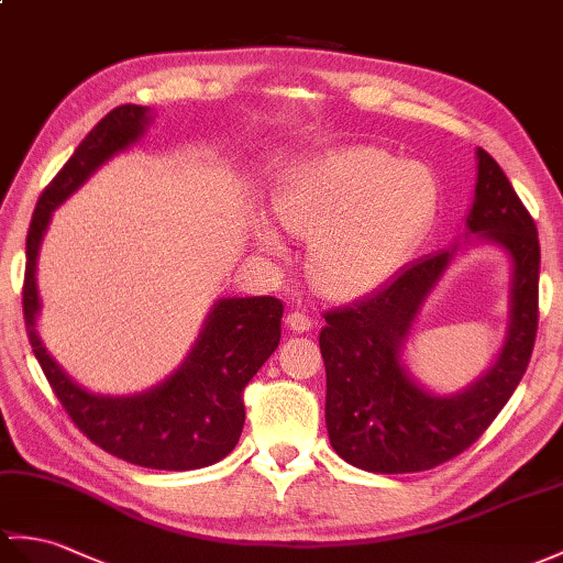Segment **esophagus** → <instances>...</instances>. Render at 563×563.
<instances>
[{
    "label": "esophagus",
    "mask_w": 563,
    "mask_h": 563,
    "mask_svg": "<svg viewBox=\"0 0 563 563\" xmlns=\"http://www.w3.org/2000/svg\"><path fill=\"white\" fill-rule=\"evenodd\" d=\"M285 323H287V329L295 331V333H307V331H311L313 319L309 317V313H305V311H299V309H297V311H290V313H287Z\"/></svg>",
    "instance_id": "1"
}]
</instances>
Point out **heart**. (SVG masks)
I'll list each match as a JSON object with an SVG mask.
<instances>
[{"label":"heart","instance_id":"b5f03b06","mask_svg":"<svg viewBox=\"0 0 563 563\" xmlns=\"http://www.w3.org/2000/svg\"><path fill=\"white\" fill-rule=\"evenodd\" d=\"M439 201L429 167L355 146L309 161L276 196L280 225L311 240L309 271L329 292H362L398 268L422 238ZM258 242L278 252V232L261 225Z\"/></svg>","mask_w":563,"mask_h":563}]
</instances>
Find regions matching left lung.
Instances as JSON below:
<instances>
[{
    "label": "left lung",
    "mask_w": 563,
    "mask_h": 563,
    "mask_svg": "<svg viewBox=\"0 0 563 563\" xmlns=\"http://www.w3.org/2000/svg\"><path fill=\"white\" fill-rule=\"evenodd\" d=\"M467 230L514 261L511 325L494 367L459 396L417 386L400 345L453 252L410 261L352 307L323 311L325 427L335 453L367 473H420L453 461L485 434L526 374L540 317V240L534 220L487 151L477 148L475 203Z\"/></svg>",
    "instance_id": "obj_1"
}]
</instances>
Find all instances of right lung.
I'll return each instance as SVG.
<instances>
[{
  "label": "right lung",
  "mask_w": 563,
  "mask_h": 563,
  "mask_svg": "<svg viewBox=\"0 0 563 563\" xmlns=\"http://www.w3.org/2000/svg\"><path fill=\"white\" fill-rule=\"evenodd\" d=\"M146 112L141 104H120L104 114L43 189L25 238L23 319L47 384L71 422L96 446L126 463L181 473L218 463L240 441L244 388L280 343V299H220L208 313L189 360L165 384L132 398L93 396L76 386L49 357L35 331V313L41 309L35 258L52 211L104 161L132 146L148 124Z\"/></svg>",
  "instance_id": "obj_1"
}]
</instances>
